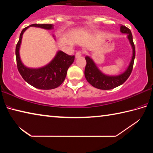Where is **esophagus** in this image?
Returning <instances> with one entry per match:
<instances>
[{
	"mask_svg": "<svg viewBox=\"0 0 153 153\" xmlns=\"http://www.w3.org/2000/svg\"><path fill=\"white\" fill-rule=\"evenodd\" d=\"M82 56V53L80 51H78V52H77L76 53V58L77 59V58H78V57H79V56Z\"/></svg>",
	"mask_w": 153,
	"mask_h": 153,
	"instance_id": "34e87169",
	"label": "esophagus"
}]
</instances>
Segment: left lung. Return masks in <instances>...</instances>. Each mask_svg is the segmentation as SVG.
Returning <instances> with one entry per match:
<instances>
[{
	"label": "left lung",
	"instance_id": "left-lung-1",
	"mask_svg": "<svg viewBox=\"0 0 153 153\" xmlns=\"http://www.w3.org/2000/svg\"><path fill=\"white\" fill-rule=\"evenodd\" d=\"M120 32L122 33H127V38L132 48V56H131V61L127 69L123 73L116 75V76L105 74L98 68L90 56H86L85 57L86 60V65L84 71L85 77L92 86L98 89L111 90L120 86L128 79L132 71L136 55L132 34L130 30L123 25H120Z\"/></svg>",
	"mask_w": 153,
	"mask_h": 153
}]
</instances>
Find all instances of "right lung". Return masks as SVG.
Segmentation results:
<instances>
[{
  "label": "right lung",
  "mask_w": 153,
  "mask_h": 153,
  "mask_svg": "<svg viewBox=\"0 0 153 153\" xmlns=\"http://www.w3.org/2000/svg\"><path fill=\"white\" fill-rule=\"evenodd\" d=\"M30 27H40L42 29L53 30V24H32L22 31L19 40L15 49L17 69L21 76L31 86L41 90H51L59 87L65 79L67 69L74 63L75 56L67 55L64 52L58 51L51 62L39 68H30L21 60L19 50L24 33ZM55 39V36H53Z\"/></svg>",
  "instance_id": "add662e5"
}]
</instances>
